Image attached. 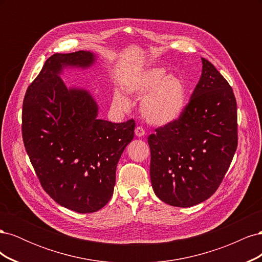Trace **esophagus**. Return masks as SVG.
Instances as JSON below:
<instances>
[{"label":"esophagus","mask_w":262,"mask_h":262,"mask_svg":"<svg viewBox=\"0 0 262 262\" xmlns=\"http://www.w3.org/2000/svg\"><path fill=\"white\" fill-rule=\"evenodd\" d=\"M134 132H136V136H137L138 138H142V137H143L144 134H145V131H144L143 128H142V126H137L136 131H134Z\"/></svg>","instance_id":"obj_1"}]
</instances>
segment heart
<instances>
[{"mask_svg":"<svg viewBox=\"0 0 262 262\" xmlns=\"http://www.w3.org/2000/svg\"><path fill=\"white\" fill-rule=\"evenodd\" d=\"M130 96L141 98L142 116L154 125H166L175 122L184 114L187 105V87L178 75L167 74L162 68H147L132 74L123 85ZM114 106L125 112L130 100L120 92H115Z\"/></svg>","mask_w":262,"mask_h":262,"instance_id":"heart-1","label":"heart"}]
</instances>
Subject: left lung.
<instances>
[{
    "label": "left lung",
    "instance_id": "left-lung-1",
    "mask_svg": "<svg viewBox=\"0 0 262 262\" xmlns=\"http://www.w3.org/2000/svg\"><path fill=\"white\" fill-rule=\"evenodd\" d=\"M181 117L147 139L155 194L189 208L216 191L237 148V105L232 87L207 59Z\"/></svg>",
    "mask_w": 262,
    "mask_h": 262
}]
</instances>
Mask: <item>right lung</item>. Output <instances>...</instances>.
<instances>
[{
    "label": "right lung",
    "mask_w": 262,
    "mask_h": 262,
    "mask_svg": "<svg viewBox=\"0 0 262 262\" xmlns=\"http://www.w3.org/2000/svg\"><path fill=\"white\" fill-rule=\"evenodd\" d=\"M95 61L90 51L51 55L23 102L24 145L37 177L55 202L77 213L96 212L113 196L117 164L136 128L133 119H98L91 93L61 80L64 69Z\"/></svg>",
    "instance_id": "right-lung-1"
}]
</instances>
